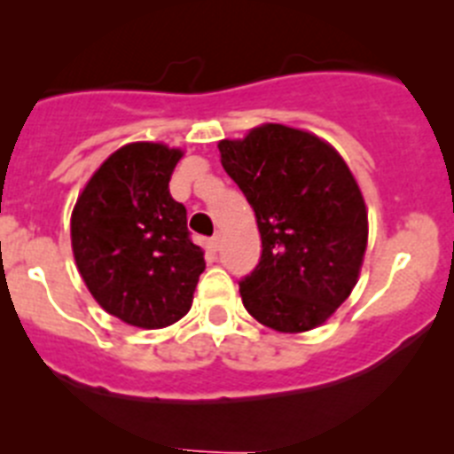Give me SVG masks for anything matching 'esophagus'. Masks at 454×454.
<instances>
[{
  "label": "esophagus",
  "instance_id": "1",
  "mask_svg": "<svg viewBox=\"0 0 454 454\" xmlns=\"http://www.w3.org/2000/svg\"><path fill=\"white\" fill-rule=\"evenodd\" d=\"M207 247L211 252H218L220 250V236H211V239H207Z\"/></svg>",
  "mask_w": 454,
  "mask_h": 454
}]
</instances>
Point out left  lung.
I'll list each match as a JSON object with an SVG mask.
<instances>
[{
    "label": "left lung",
    "mask_w": 454,
    "mask_h": 454,
    "mask_svg": "<svg viewBox=\"0 0 454 454\" xmlns=\"http://www.w3.org/2000/svg\"><path fill=\"white\" fill-rule=\"evenodd\" d=\"M218 150L262 234V259L239 282L243 304L270 330H314L346 302L366 252V204L350 168L318 136L272 122Z\"/></svg>",
    "instance_id": "obj_1"
}]
</instances>
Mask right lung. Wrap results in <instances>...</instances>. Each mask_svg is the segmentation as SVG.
Instances as JSON below:
<instances>
[{"label":"right lung","mask_w":454,"mask_h":454,"mask_svg":"<svg viewBox=\"0 0 454 454\" xmlns=\"http://www.w3.org/2000/svg\"><path fill=\"white\" fill-rule=\"evenodd\" d=\"M182 156L163 143L120 147L72 211V252L88 291L104 311L143 330L184 318L207 266L186 207L168 188Z\"/></svg>","instance_id":"obj_1"}]
</instances>
